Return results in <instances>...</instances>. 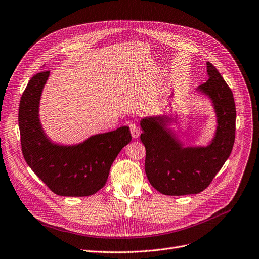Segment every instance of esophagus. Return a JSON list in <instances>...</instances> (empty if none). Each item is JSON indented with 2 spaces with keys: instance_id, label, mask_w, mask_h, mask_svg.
Segmentation results:
<instances>
[{
  "instance_id": "34e87169",
  "label": "esophagus",
  "mask_w": 259,
  "mask_h": 259,
  "mask_svg": "<svg viewBox=\"0 0 259 259\" xmlns=\"http://www.w3.org/2000/svg\"><path fill=\"white\" fill-rule=\"evenodd\" d=\"M130 128H131V134H132V137L133 138H138L139 135H140V130L139 127L137 126V124H135V123H132V124L130 125Z\"/></svg>"
}]
</instances>
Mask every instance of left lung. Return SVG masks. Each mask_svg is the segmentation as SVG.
Returning <instances> with one entry per match:
<instances>
[{"instance_id":"left-lung-1","label":"left lung","mask_w":259,"mask_h":259,"mask_svg":"<svg viewBox=\"0 0 259 259\" xmlns=\"http://www.w3.org/2000/svg\"><path fill=\"white\" fill-rule=\"evenodd\" d=\"M208 80L197 88L208 97L216 130L207 145L184 144L167 128L164 115L142 118L140 139L145 146V173L152 186L168 196L198 194L210 186L229 158L235 140L236 108L231 89L216 67L206 62Z\"/></svg>"}]
</instances>
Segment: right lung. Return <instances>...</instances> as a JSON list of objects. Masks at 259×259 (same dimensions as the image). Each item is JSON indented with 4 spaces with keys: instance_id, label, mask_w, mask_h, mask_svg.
Returning a JSON list of instances; mask_svg holds the SVG:
<instances>
[{
    "instance_id": "obj_1",
    "label": "right lung",
    "mask_w": 259,
    "mask_h": 259,
    "mask_svg": "<svg viewBox=\"0 0 259 259\" xmlns=\"http://www.w3.org/2000/svg\"><path fill=\"white\" fill-rule=\"evenodd\" d=\"M49 71L34 75L24 91L19 107L23 156L29 167L55 194L90 196L106 183L110 166L132 140L128 126L96 134L83 142L64 145L52 141L39 115L40 100Z\"/></svg>"
}]
</instances>
